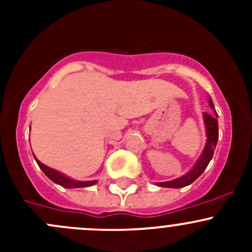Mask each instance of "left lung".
<instances>
[{
    "instance_id": "left-lung-1",
    "label": "left lung",
    "mask_w": 252,
    "mask_h": 252,
    "mask_svg": "<svg viewBox=\"0 0 252 252\" xmlns=\"http://www.w3.org/2000/svg\"><path fill=\"white\" fill-rule=\"evenodd\" d=\"M210 101V106L212 108H215L213 106L212 100ZM217 114V113H216ZM204 121L206 126V135H207V141H206V146L204 149V152L200 156V158L197 159V162L195 163L194 168L191 171L188 172L187 174L183 175V177L177 178L174 180H169V182H163V183H157L158 187L162 188H184L187 185H190L192 182L197 179L206 169V167L208 166L210 161L213 157V152H215L216 145L218 141V121L215 116H211L208 113H204Z\"/></svg>"
}]
</instances>
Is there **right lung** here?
Listing matches in <instances>:
<instances>
[{"label":"right lung","mask_w":252,"mask_h":252,"mask_svg":"<svg viewBox=\"0 0 252 252\" xmlns=\"http://www.w3.org/2000/svg\"><path fill=\"white\" fill-rule=\"evenodd\" d=\"M35 159H36L37 164H39V167L41 168V171L44 172V173L46 174L53 183H56V184L61 185V187H63V188H67V189H72V188L91 187V185H94L97 183L96 180H89V182H79V180H73V179H70V178L65 177L64 174L60 173V172H57V171H55V169L50 168V167L45 166V164L41 163V162H40L37 158H35Z\"/></svg>","instance_id":"right-lung-1"}]
</instances>
